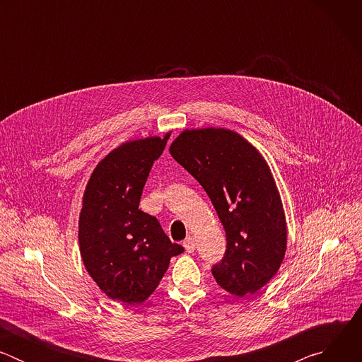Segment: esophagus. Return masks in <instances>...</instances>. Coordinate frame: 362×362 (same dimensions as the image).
Listing matches in <instances>:
<instances>
[{"label":"esophagus","mask_w":362,"mask_h":362,"mask_svg":"<svg viewBox=\"0 0 362 362\" xmlns=\"http://www.w3.org/2000/svg\"><path fill=\"white\" fill-rule=\"evenodd\" d=\"M183 246H185V249H186L187 253L194 252V240H193V238H190V236L186 238L185 242H183Z\"/></svg>","instance_id":"1"}]
</instances>
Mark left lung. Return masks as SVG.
<instances>
[{
	"label": "left lung",
	"instance_id": "8db88e82",
	"mask_svg": "<svg viewBox=\"0 0 362 362\" xmlns=\"http://www.w3.org/2000/svg\"><path fill=\"white\" fill-rule=\"evenodd\" d=\"M208 193L226 232L223 259L212 267L221 288L252 295L278 272L286 250V222L274 176L247 140L228 129L180 133L169 148Z\"/></svg>",
	"mask_w": 362,
	"mask_h": 362
}]
</instances>
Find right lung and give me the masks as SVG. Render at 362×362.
<instances>
[{"label":"right lung","mask_w":362,"mask_h":362,"mask_svg":"<svg viewBox=\"0 0 362 362\" xmlns=\"http://www.w3.org/2000/svg\"><path fill=\"white\" fill-rule=\"evenodd\" d=\"M168 139L133 140L112 150L91 173L83 196L78 242L84 267L109 298L129 305L144 302L170 257L185 250L170 242L156 218L139 209Z\"/></svg>","instance_id":"obj_1"}]
</instances>
